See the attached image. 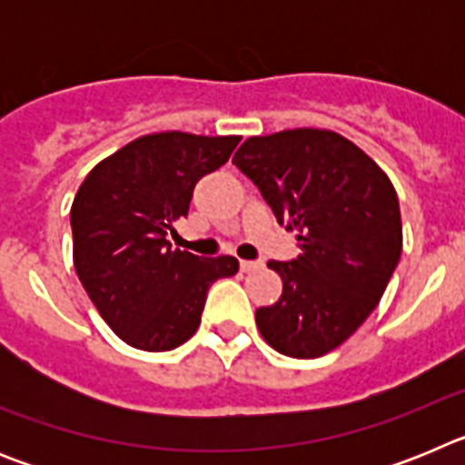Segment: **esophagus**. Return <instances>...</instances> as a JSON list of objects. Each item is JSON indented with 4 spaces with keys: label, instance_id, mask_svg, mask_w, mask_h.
<instances>
[{
    "label": "esophagus",
    "instance_id": "esophagus-1",
    "mask_svg": "<svg viewBox=\"0 0 465 465\" xmlns=\"http://www.w3.org/2000/svg\"><path fill=\"white\" fill-rule=\"evenodd\" d=\"M258 265H261V262H258V261H240L242 272H252V270H256Z\"/></svg>",
    "mask_w": 465,
    "mask_h": 465
}]
</instances>
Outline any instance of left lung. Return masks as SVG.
I'll return each instance as SVG.
<instances>
[{"label": "left lung", "mask_w": 465, "mask_h": 465, "mask_svg": "<svg viewBox=\"0 0 465 465\" xmlns=\"http://www.w3.org/2000/svg\"><path fill=\"white\" fill-rule=\"evenodd\" d=\"M232 163L279 223L298 232V256L268 262L283 291L256 310L258 331L293 359L328 354L371 316L401 261L396 191L356 143L331 130L249 137Z\"/></svg>", "instance_id": "8db88e82"}]
</instances>
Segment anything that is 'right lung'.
Instances as JSON below:
<instances>
[{
    "label": "right lung",
    "mask_w": 465,
    "mask_h": 465,
    "mask_svg": "<svg viewBox=\"0 0 465 465\" xmlns=\"http://www.w3.org/2000/svg\"><path fill=\"white\" fill-rule=\"evenodd\" d=\"M240 137L146 134L93 167L74 197V268L123 342L167 351L200 326L207 291L232 277V256L172 249V223L188 216L195 183L225 165Z\"/></svg>",
    "instance_id": "right-lung-1"
}]
</instances>
